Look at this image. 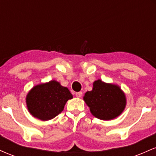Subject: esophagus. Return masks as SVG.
I'll use <instances>...</instances> for the list:
<instances>
[{
  "label": "esophagus",
  "mask_w": 156,
  "mask_h": 156,
  "mask_svg": "<svg viewBox=\"0 0 156 156\" xmlns=\"http://www.w3.org/2000/svg\"><path fill=\"white\" fill-rule=\"evenodd\" d=\"M82 95H83V93L81 92H76V96L77 98H80Z\"/></svg>",
  "instance_id": "esophagus-1"
}]
</instances>
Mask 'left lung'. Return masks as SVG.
<instances>
[{"mask_svg":"<svg viewBox=\"0 0 156 156\" xmlns=\"http://www.w3.org/2000/svg\"><path fill=\"white\" fill-rule=\"evenodd\" d=\"M83 100L93 115L103 120L118 117L126 105L124 93L118 86L101 80L94 82L92 90L85 93Z\"/></svg>","mask_w":156,"mask_h":156,"instance_id":"1","label":"left lung"}]
</instances>
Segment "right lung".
<instances>
[{
  "label": "right lung",
  "mask_w": 156,
  "mask_h": 156,
  "mask_svg": "<svg viewBox=\"0 0 156 156\" xmlns=\"http://www.w3.org/2000/svg\"><path fill=\"white\" fill-rule=\"evenodd\" d=\"M72 98V94L67 87L51 80L35 86L27 94L26 103L34 117L45 121L59 114L67 101Z\"/></svg>",
  "instance_id": "right-lung-1"
}]
</instances>
